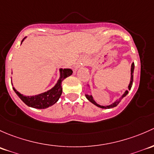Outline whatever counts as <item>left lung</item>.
<instances>
[{"label": "left lung", "instance_id": "obj_1", "mask_svg": "<svg viewBox=\"0 0 154 154\" xmlns=\"http://www.w3.org/2000/svg\"><path fill=\"white\" fill-rule=\"evenodd\" d=\"M131 82H130V84H129V86H128V89L129 90H131V88H132V85H133V82H134V63H132V65H131ZM128 90H126V91L125 92L124 94L122 95V96L121 98H120L119 100L116 101L115 102L112 103V104H110V105H108V106H102V105H99V104H98L94 100H93V98L92 96H89V95H86V98L88 99L89 101H90L91 103H93V104H95L96 106H97V107H101V108H103V109H110V108H112V107H116V106L118 105L119 104V102L121 101V99H122V98L125 97V96L128 95Z\"/></svg>", "mask_w": 154, "mask_h": 154}]
</instances>
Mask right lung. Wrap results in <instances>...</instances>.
<instances>
[{"label": "right lung", "mask_w": 154, "mask_h": 154, "mask_svg": "<svg viewBox=\"0 0 154 154\" xmlns=\"http://www.w3.org/2000/svg\"><path fill=\"white\" fill-rule=\"evenodd\" d=\"M23 39L22 40L21 43L23 42ZM60 72H61L60 78L56 85L51 90H48L45 93L32 96H25L20 94L14 88L13 90L15 92V93L18 95V97L29 107L37 109L47 108V107H50V106L53 105L55 103H56L59 99V98L61 97V93H62L61 82L66 77L72 75V70L70 69H60Z\"/></svg>", "instance_id": "1"}]
</instances>
